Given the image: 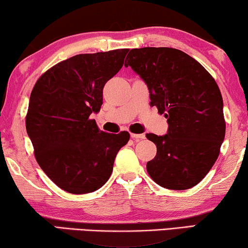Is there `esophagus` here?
<instances>
[{"label":"esophagus","mask_w":248,"mask_h":248,"mask_svg":"<svg viewBox=\"0 0 248 248\" xmlns=\"http://www.w3.org/2000/svg\"><path fill=\"white\" fill-rule=\"evenodd\" d=\"M131 138L133 139L135 141H140V140H143L145 138L144 134H135V133H131Z\"/></svg>","instance_id":"34e87169"}]
</instances>
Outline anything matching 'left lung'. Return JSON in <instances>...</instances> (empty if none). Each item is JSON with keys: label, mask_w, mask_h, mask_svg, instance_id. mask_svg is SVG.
I'll list each match as a JSON object with an SVG mask.
<instances>
[{"label": "left lung", "mask_w": 248, "mask_h": 248, "mask_svg": "<svg viewBox=\"0 0 248 248\" xmlns=\"http://www.w3.org/2000/svg\"><path fill=\"white\" fill-rule=\"evenodd\" d=\"M125 63L148 86L151 106L167 118V134L145 135L157 145L149 175L165 188L193 187L215 165L225 139L218 84L198 61L169 47L131 49Z\"/></svg>", "instance_id": "8db88e82"}]
</instances>
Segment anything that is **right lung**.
Here are the masks:
<instances>
[{"label": "right lung", "instance_id": "right-lung-1", "mask_svg": "<svg viewBox=\"0 0 248 248\" xmlns=\"http://www.w3.org/2000/svg\"><path fill=\"white\" fill-rule=\"evenodd\" d=\"M128 49L79 54L37 80L26 117L27 133L44 172L64 191L84 194L110 177L128 132L106 133L90 115L103 105V89L124 64Z\"/></svg>", "mask_w": 248, "mask_h": 248}]
</instances>
